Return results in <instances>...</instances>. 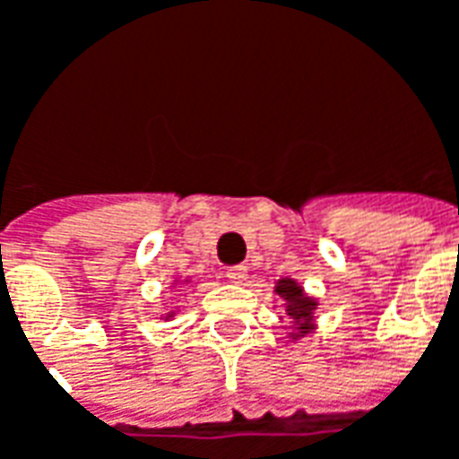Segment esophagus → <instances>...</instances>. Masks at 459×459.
<instances>
[{
  "instance_id": "1",
  "label": "esophagus",
  "mask_w": 459,
  "mask_h": 459,
  "mask_svg": "<svg viewBox=\"0 0 459 459\" xmlns=\"http://www.w3.org/2000/svg\"><path fill=\"white\" fill-rule=\"evenodd\" d=\"M226 278L230 280V282H246V278H248V270L243 268V265H238V268H230L226 270Z\"/></svg>"
}]
</instances>
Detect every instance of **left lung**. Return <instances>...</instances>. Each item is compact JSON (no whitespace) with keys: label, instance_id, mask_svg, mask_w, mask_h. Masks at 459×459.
I'll return each instance as SVG.
<instances>
[{"label":"left lung","instance_id":"left-lung-1","mask_svg":"<svg viewBox=\"0 0 459 459\" xmlns=\"http://www.w3.org/2000/svg\"><path fill=\"white\" fill-rule=\"evenodd\" d=\"M275 292H278L280 298L285 299V315L292 322V329L298 332V334H292V337H302V334H307L309 329H312V315H315V309H317V302L312 298L305 295V290L299 288L295 280H280L278 285H275Z\"/></svg>","mask_w":459,"mask_h":459}]
</instances>
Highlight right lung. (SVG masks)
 Here are the masks:
<instances>
[{
  "mask_svg": "<svg viewBox=\"0 0 459 459\" xmlns=\"http://www.w3.org/2000/svg\"><path fill=\"white\" fill-rule=\"evenodd\" d=\"M167 317H171V315H167Z\"/></svg>",
  "mask_w": 459,
  "mask_h": 459,
  "instance_id": "right-lung-1",
  "label": "right lung"
}]
</instances>
